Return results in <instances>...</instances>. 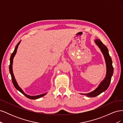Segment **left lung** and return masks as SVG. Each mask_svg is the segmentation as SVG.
Here are the masks:
<instances>
[{
  "instance_id": "left-lung-1",
  "label": "left lung",
  "mask_w": 123,
  "mask_h": 123,
  "mask_svg": "<svg viewBox=\"0 0 123 123\" xmlns=\"http://www.w3.org/2000/svg\"><path fill=\"white\" fill-rule=\"evenodd\" d=\"M95 43L96 44L100 51L102 52L104 58H105L106 65V75L105 79L101 81V83L99 84L98 86L96 88L94 91H93L88 93H80L83 95H87L88 97L89 98H93L98 96V95L102 93V92L106 91L108 88L109 87V85L111 80L113 73V67L112 66V62L111 57L110 56L108 50L106 46L102 43L100 39H96L94 40Z\"/></svg>"
}]
</instances>
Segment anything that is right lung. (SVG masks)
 <instances>
[{"instance_id": "right-lung-1", "label": "right lung", "mask_w": 123, "mask_h": 123, "mask_svg": "<svg viewBox=\"0 0 123 123\" xmlns=\"http://www.w3.org/2000/svg\"><path fill=\"white\" fill-rule=\"evenodd\" d=\"M20 43V41L17 44V45H16L15 48L14 52L12 53V54H11V57H10V66H9V70H10V74H11V77H12V80L13 84V85L14 86V87H15V88L17 89V90L19 91V92H20L21 93H23L27 98H29L30 99H36L40 98H42V96L45 95L47 93H43V94H40V95H35V96L29 95L27 94L26 93H25L24 92V91L21 89V88L19 86H18V84L17 83V81H16V80H15V77H14L13 72V69H12L13 58H14V57L15 56V54L16 53L17 48H18V46H19Z\"/></svg>"}]
</instances>
